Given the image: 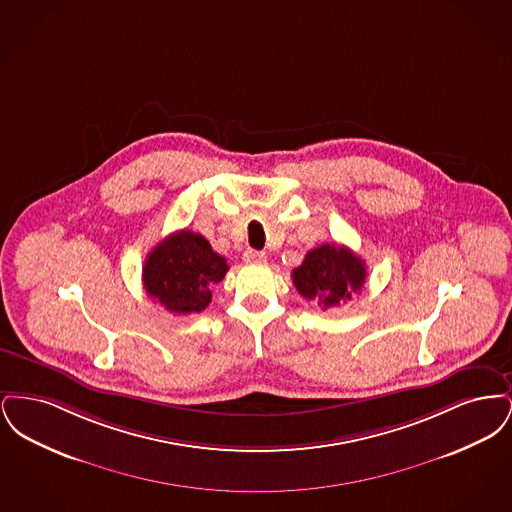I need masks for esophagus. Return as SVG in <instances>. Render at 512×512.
<instances>
[{
  "mask_svg": "<svg viewBox=\"0 0 512 512\" xmlns=\"http://www.w3.org/2000/svg\"><path fill=\"white\" fill-rule=\"evenodd\" d=\"M245 263H265L267 261V253L265 251H257V249H247L244 253Z\"/></svg>",
  "mask_w": 512,
  "mask_h": 512,
  "instance_id": "esophagus-1",
  "label": "esophagus"
}]
</instances>
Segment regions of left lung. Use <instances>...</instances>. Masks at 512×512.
Masks as SVG:
<instances>
[{"label": "left lung", "mask_w": 512, "mask_h": 512, "mask_svg": "<svg viewBox=\"0 0 512 512\" xmlns=\"http://www.w3.org/2000/svg\"><path fill=\"white\" fill-rule=\"evenodd\" d=\"M295 290L305 299L317 301L322 309L338 307L361 292L366 267L349 247L322 244L311 249L292 272Z\"/></svg>", "instance_id": "left-lung-1"}]
</instances>
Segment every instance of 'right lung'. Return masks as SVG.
<instances>
[{
    "mask_svg": "<svg viewBox=\"0 0 512 512\" xmlns=\"http://www.w3.org/2000/svg\"><path fill=\"white\" fill-rule=\"evenodd\" d=\"M228 270L226 259L192 230L174 232L147 255L142 280L147 295L169 313H201Z\"/></svg>",
    "mask_w": 512,
    "mask_h": 512,
    "instance_id": "obj_1",
    "label": "right lung"
}]
</instances>
